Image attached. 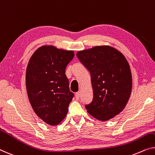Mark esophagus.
Returning <instances> with one entry per match:
<instances>
[{"mask_svg": "<svg viewBox=\"0 0 155 155\" xmlns=\"http://www.w3.org/2000/svg\"><path fill=\"white\" fill-rule=\"evenodd\" d=\"M75 97H76V99H77V100H79V97H80V92H76Z\"/></svg>", "mask_w": 155, "mask_h": 155, "instance_id": "34e87169", "label": "esophagus"}]
</instances>
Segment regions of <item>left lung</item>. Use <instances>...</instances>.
<instances>
[{
    "label": "left lung",
    "mask_w": 155,
    "mask_h": 155,
    "mask_svg": "<svg viewBox=\"0 0 155 155\" xmlns=\"http://www.w3.org/2000/svg\"><path fill=\"white\" fill-rule=\"evenodd\" d=\"M77 56L91 73L93 99L85 105L94 118L107 121L124 109L130 97L132 77L124 55L110 46L79 51Z\"/></svg>",
    "instance_id": "8db88e82"
}]
</instances>
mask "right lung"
<instances>
[{
	"instance_id": "right-lung-1",
	"label": "right lung",
	"mask_w": 155,
	"mask_h": 155,
	"mask_svg": "<svg viewBox=\"0 0 155 155\" xmlns=\"http://www.w3.org/2000/svg\"><path fill=\"white\" fill-rule=\"evenodd\" d=\"M74 51L45 45L32 55L26 72V91L36 115L49 124L57 125L66 117L74 93L65 74Z\"/></svg>"
}]
</instances>
